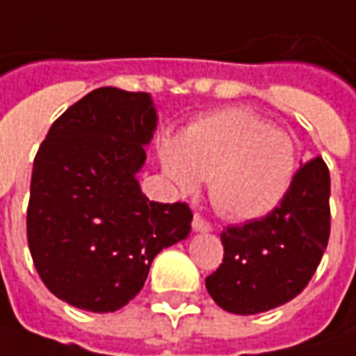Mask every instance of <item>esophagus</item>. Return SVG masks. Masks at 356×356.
Segmentation results:
<instances>
[{
  "instance_id": "1",
  "label": "esophagus",
  "mask_w": 356,
  "mask_h": 356,
  "mask_svg": "<svg viewBox=\"0 0 356 356\" xmlns=\"http://www.w3.org/2000/svg\"><path fill=\"white\" fill-rule=\"evenodd\" d=\"M191 225H193V232H211V223L205 220L203 216H199V213H195L193 216V221H191Z\"/></svg>"
}]
</instances>
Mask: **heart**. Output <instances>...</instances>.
<instances>
[{"label":"heart","instance_id":"b5f03b06","mask_svg":"<svg viewBox=\"0 0 356 356\" xmlns=\"http://www.w3.org/2000/svg\"><path fill=\"white\" fill-rule=\"evenodd\" d=\"M161 161L179 189L209 179V199L229 220H256L280 205L296 173V147L282 129L232 106L195 120L181 140L163 143Z\"/></svg>","mask_w":356,"mask_h":356}]
</instances>
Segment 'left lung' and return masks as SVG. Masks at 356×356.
<instances>
[{
    "instance_id": "left-lung-1",
    "label": "left lung",
    "mask_w": 356,
    "mask_h": 356,
    "mask_svg": "<svg viewBox=\"0 0 356 356\" xmlns=\"http://www.w3.org/2000/svg\"><path fill=\"white\" fill-rule=\"evenodd\" d=\"M330 173L323 157L300 165L286 197L260 220L221 232L223 260L205 278L227 312L258 314L296 298L323 260L330 236Z\"/></svg>"
}]
</instances>
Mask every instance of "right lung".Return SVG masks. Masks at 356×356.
<instances>
[{
  "instance_id": "1",
  "label": "right lung",
  "mask_w": 356,
  "mask_h": 356,
  "mask_svg": "<svg viewBox=\"0 0 356 356\" xmlns=\"http://www.w3.org/2000/svg\"><path fill=\"white\" fill-rule=\"evenodd\" d=\"M157 127L147 92L104 86L58 116L33 159L28 245L46 288L90 312L133 300L163 248L185 240L187 203H157L136 173Z\"/></svg>"
}]
</instances>
